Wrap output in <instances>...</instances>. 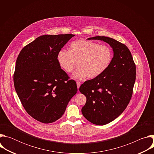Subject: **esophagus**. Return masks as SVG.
I'll return each mask as SVG.
<instances>
[{
	"label": "esophagus",
	"mask_w": 154,
	"mask_h": 154,
	"mask_svg": "<svg viewBox=\"0 0 154 154\" xmlns=\"http://www.w3.org/2000/svg\"><path fill=\"white\" fill-rule=\"evenodd\" d=\"M81 85V82L80 81H77V88L79 89L80 88V86Z\"/></svg>",
	"instance_id": "1"
}]
</instances>
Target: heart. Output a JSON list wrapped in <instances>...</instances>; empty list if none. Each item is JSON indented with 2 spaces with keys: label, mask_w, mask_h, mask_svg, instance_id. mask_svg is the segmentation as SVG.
<instances>
[{
  "label": "heart",
  "mask_w": 154,
  "mask_h": 154,
  "mask_svg": "<svg viewBox=\"0 0 154 154\" xmlns=\"http://www.w3.org/2000/svg\"><path fill=\"white\" fill-rule=\"evenodd\" d=\"M113 57L112 50L108 46L80 39L71 43L69 51L61 49L57 58L61 68L68 74L73 71L77 61L79 66L73 77L83 79L87 76L94 79L102 74L111 64Z\"/></svg>",
  "instance_id": "1"
}]
</instances>
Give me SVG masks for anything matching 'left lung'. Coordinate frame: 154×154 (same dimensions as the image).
<instances>
[{"instance_id": "obj_1", "label": "left lung", "mask_w": 154, "mask_h": 154, "mask_svg": "<svg viewBox=\"0 0 154 154\" xmlns=\"http://www.w3.org/2000/svg\"><path fill=\"white\" fill-rule=\"evenodd\" d=\"M109 44L114 55L108 69L100 75L85 82L79 91L86 97L82 108L83 116L91 123L103 125L117 118L126 108L133 94L136 65L128 48L115 39L95 36Z\"/></svg>"}]
</instances>
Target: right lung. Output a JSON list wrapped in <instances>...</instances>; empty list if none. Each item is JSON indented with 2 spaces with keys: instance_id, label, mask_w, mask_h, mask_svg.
<instances>
[{
  "instance_id": "1",
  "label": "right lung",
  "mask_w": 154,
  "mask_h": 154,
  "mask_svg": "<svg viewBox=\"0 0 154 154\" xmlns=\"http://www.w3.org/2000/svg\"><path fill=\"white\" fill-rule=\"evenodd\" d=\"M74 36H41L22 49L17 58L15 90L27 113L41 122L60 119L77 93L75 81L61 69L57 58L58 52Z\"/></svg>"
}]
</instances>
